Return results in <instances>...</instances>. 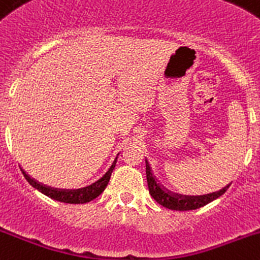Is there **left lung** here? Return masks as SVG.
Listing matches in <instances>:
<instances>
[{"label":"left lung","instance_id":"left-lung-1","mask_svg":"<svg viewBox=\"0 0 260 260\" xmlns=\"http://www.w3.org/2000/svg\"><path fill=\"white\" fill-rule=\"evenodd\" d=\"M146 178H147L148 191H150L151 197L158 205L174 211H190L203 207V206L215 201L216 198L221 197L230 186V184H229L221 190L213 191L211 194H205V196H180V194L171 193L158 183V180L155 178L152 170H151V166L147 160H146Z\"/></svg>","mask_w":260,"mask_h":260}]
</instances>
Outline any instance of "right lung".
<instances>
[{"instance_id": "obj_1", "label": "right lung", "mask_w": 260, "mask_h": 260, "mask_svg": "<svg viewBox=\"0 0 260 260\" xmlns=\"http://www.w3.org/2000/svg\"><path fill=\"white\" fill-rule=\"evenodd\" d=\"M117 164V158L114 160L113 165L110 166V169L108 170V173L103 176L100 180H98L96 183L91 184L90 186L82 189H75V190H70V189H58V188H50L48 185H43L42 183L37 181L35 179H32L29 174L25 170H22V175L25 176L29 184L31 186H34L35 189H38L39 191H42L43 194H45L47 197L52 198V200L58 201V202L63 203H71V205H82V203H87L90 201L95 200L96 197H99L100 194L104 191V189L107 188L108 183H109V179L112 176L113 170H114V166Z\"/></svg>"}]
</instances>
